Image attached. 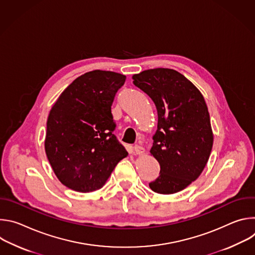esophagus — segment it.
I'll list each match as a JSON object with an SVG mask.
<instances>
[{
	"instance_id": "obj_1",
	"label": "esophagus",
	"mask_w": 255,
	"mask_h": 255,
	"mask_svg": "<svg viewBox=\"0 0 255 255\" xmlns=\"http://www.w3.org/2000/svg\"><path fill=\"white\" fill-rule=\"evenodd\" d=\"M133 150H134L135 154H142L145 152V149L142 146H140V145H137V144L133 146Z\"/></svg>"
}]
</instances>
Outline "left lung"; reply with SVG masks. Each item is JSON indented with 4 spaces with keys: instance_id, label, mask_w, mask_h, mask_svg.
Returning <instances> with one entry per match:
<instances>
[{
    "instance_id": "8db88e82",
    "label": "left lung",
    "mask_w": 255,
    "mask_h": 255,
    "mask_svg": "<svg viewBox=\"0 0 255 255\" xmlns=\"http://www.w3.org/2000/svg\"><path fill=\"white\" fill-rule=\"evenodd\" d=\"M132 79L151 98L158 116L150 153L159 162L160 172L149 187L163 195L183 191L200 176L213 146L205 99L174 69H147Z\"/></svg>"
}]
</instances>
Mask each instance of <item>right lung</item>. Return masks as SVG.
I'll use <instances>...</instances> for the list:
<instances>
[{
    "instance_id": "add662e5",
    "label": "right lung",
    "mask_w": 255,
    "mask_h": 255,
    "mask_svg": "<svg viewBox=\"0 0 255 255\" xmlns=\"http://www.w3.org/2000/svg\"><path fill=\"white\" fill-rule=\"evenodd\" d=\"M126 77L93 70L72 82L52 106L44 141L49 163L60 183L77 192L101 189L128 155L113 134L111 106Z\"/></svg>"
}]
</instances>
